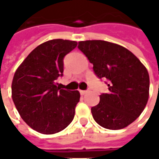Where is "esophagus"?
<instances>
[{"label":"esophagus","instance_id":"34e87169","mask_svg":"<svg viewBox=\"0 0 159 159\" xmlns=\"http://www.w3.org/2000/svg\"><path fill=\"white\" fill-rule=\"evenodd\" d=\"M87 93H88L87 90H81V91H80V94H86Z\"/></svg>","mask_w":159,"mask_h":159}]
</instances>
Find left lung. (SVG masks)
Wrapping results in <instances>:
<instances>
[{"instance_id":"1","label":"left lung","mask_w":159,"mask_h":159,"mask_svg":"<svg viewBox=\"0 0 159 159\" xmlns=\"http://www.w3.org/2000/svg\"><path fill=\"white\" fill-rule=\"evenodd\" d=\"M78 48L93 64L95 75L108 80V94L91 108L101 126L118 130L141 115L149 96V75L137 56L119 44L101 40L82 41Z\"/></svg>"}]
</instances>
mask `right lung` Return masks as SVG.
<instances>
[{"label": "right lung", "mask_w": 159, "mask_h": 159, "mask_svg": "<svg viewBox=\"0 0 159 159\" xmlns=\"http://www.w3.org/2000/svg\"><path fill=\"white\" fill-rule=\"evenodd\" d=\"M76 45L63 39L43 43L15 71L12 101L22 120L41 134L58 133L74 119L80 93L61 89L55 81L63 75L64 57Z\"/></svg>", "instance_id": "right-lung-1"}]
</instances>
